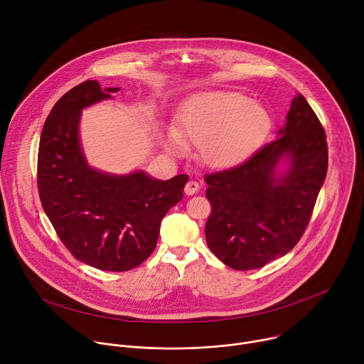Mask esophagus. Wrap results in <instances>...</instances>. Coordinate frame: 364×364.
<instances>
[{
  "mask_svg": "<svg viewBox=\"0 0 364 364\" xmlns=\"http://www.w3.org/2000/svg\"><path fill=\"white\" fill-rule=\"evenodd\" d=\"M198 190H200V186H198V183H196V181H188V183L186 184V187H184V193H186L187 196H193V194H196Z\"/></svg>",
  "mask_w": 364,
  "mask_h": 364,
  "instance_id": "1",
  "label": "esophagus"
}]
</instances>
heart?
Listing matches in <instances>:
<instances>
[{"label":"heart","mask_w":364,"mask_h":364,"mask_svg":"<svg viewBox=\"0 0 364 364\" xmlns=\"http://www.w3.org/2000/svg\"><path fill=\"white\" fill-rule=\"evenodd\" d=\"M181 129L167 127L166 146L174 152L190 141L200 148V157L212 168L240 164L261 145L272 128L269 109L240 92L220 90L191 99L181 112Z\"/></svg>","instance_id":"obj_1"}]
</instances>
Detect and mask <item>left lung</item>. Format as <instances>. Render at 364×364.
<instances>
[{
    "instance_id": "left-lung-1",
    "label": "left lung",
    "mask_w": 364,
    "mask_h": 364,
    "mask_svg": "<svg viewBox=\"0 0 364 364\" xmlns=\"http://www.w3.org/2000/svg\"><path fill=\"white\" fill-rule=\"evenodd\" d=\"M328 167L324 128L296 93L278 138L230 170L205 176V242L236 271L265 267L301 239Z\"/></svg>"
}]
</instances>
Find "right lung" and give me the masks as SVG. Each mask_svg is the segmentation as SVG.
<instances>
[{"mask_svg":"<svg viewBox=\"0 0 364 364\" xmlns=\"http://www.w3.org/2000/svg\"><path fill=\"white\" fill-rule=\"evenodd\" d=\"M121 87L86 80L65 93L47 117L38 146L37 184L58 236L80 262L125 272L154 252L167 212L183 198L186 174L159 180L144 170L93 168L80 141L82 111Z\"/></svg>","mask_w":364,"mask_h":364,"instance_id":"obj_1","label":"right lung"}]
</instances>
